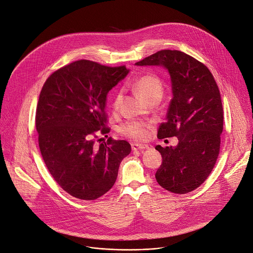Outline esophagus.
<instances>
[{"instance_id":"obj_1","label":"esophagus","mask_w":253,"mask_h":253,"mask_svg":"<svg viewBox=\"0 0 253 253\" xmlns=\"http://www.w3.org/2000/svg\"><path fill=\"white\" fill-rule=\"evenodd\" d=\"M150 147L148 145L144 144H132V150L133 151H139V150H149Z\"/></svg>"}]
</instances>
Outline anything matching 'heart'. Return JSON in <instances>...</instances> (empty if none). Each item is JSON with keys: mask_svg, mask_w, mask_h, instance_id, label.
<instances>
[{"mask_svg": "<svg viewBox=\"0 0 253 253\" xmlns=\"http://www.w3.org/2000/svg\"><path fill=\"white\" fill-rule=\"evenodd\" d=\"M132 87L134 91L146 102L149 101H160L164 94V88L161 81L152 75H145L133 82ZM122 100V92L117 91L112 99V107L114 110L119 108ZM149 124L141 121H127L120 125L119 131L122 135L134 139V140H144L148 136Z\"/></svg>", "mask_w": 253, "mask_h": 253, "instance_id": "obj_1", "label": "heart"}]
</instances>
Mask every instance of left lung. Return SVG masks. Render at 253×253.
<instances>
[{"mask_svg":"<svg viewBox=\"0 0 253 253\" xmlns=\"http://www.w3.org/2000/svg\"><path fill=\"white\" fill-rule=\"evenodd\" d=\"M136 65L162 66L170 75L172 100L157 137L176 136L179 143L155 147L162 156L155 179L171 193H190L207 179L219 154L223 106L218 86L203 63L183 51H157Z\"/></svg>","mask_w":253,"mask_h":253,"instance_id":"left-lung-1","label":"left lung"}]
</instances>
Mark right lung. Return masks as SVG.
Segmentation results:
<instances>
[{"mask_svg":"<svg viewBox=\"0 0 253 253\" xmlns=\"http://www.w3.org/2000/svg\"><path fill=\"white\" fill-rule=\"evenodd\" d=\"M129 69L77 60L45 82L36 109L39 148L55 182L70 196L94 201L114 185L119 165L131 152L124 140L95 145L96 132L107 134L108 92Z\"/></svg>","mask_w":253,"mask_h":253,"instance_id":"1","label":"right lung"}]
</instances>
